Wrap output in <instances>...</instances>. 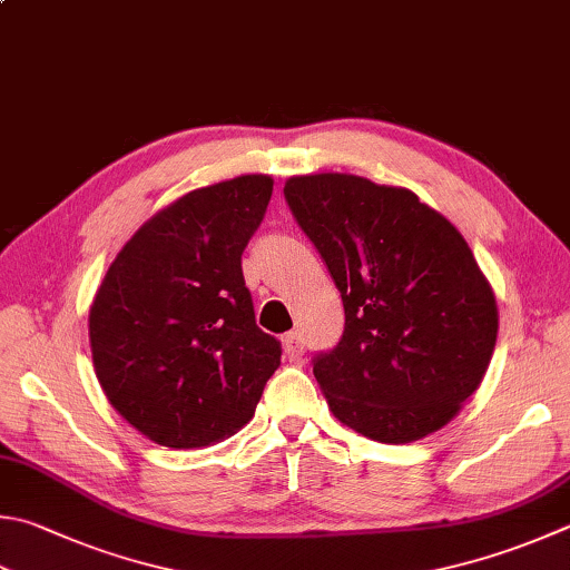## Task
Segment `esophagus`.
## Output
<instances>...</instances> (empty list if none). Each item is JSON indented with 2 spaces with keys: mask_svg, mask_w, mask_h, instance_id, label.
<instances>
[{
  "mask_svg": "<svg viewBox=\"0 0 570 570\" xmlns=\"http://www.w3.org/2000/svg\"><path fill=\"white\" fill-rule=\"evenodd\" d=\"M285 352H287V357L289 360H303V354H305V337H303V332H287L285 335Z\"/></svg>",
  "mask_w": 570,
  "mask_h": 570,
  "instance_id": "1",
  "label": "esophagus"
}]
</instances>
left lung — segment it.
<instances>
[{
    "instance_id": "8db88e82",
    "label": "left lung",
    "mask_w": 570,
    "mask_h": 570,
    "mask_svg": "<svg viewBox=\"0 0 570 570\" xmlns=\"http://www.w3.org/2000/svg\"><path fill=\"white\" fill-rule=\"evenodd\" d=\"M285 200L345 305L313 374L342 424L384 444L442 429L497 345L491 285L461 233L412 190L347 174L295 176Z\"/></svg>"
}]
</instances>
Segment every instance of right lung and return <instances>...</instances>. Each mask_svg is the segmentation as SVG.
Returning a JSON list of instances; mask_svg holds the SVG:
<instances>
[{
    "mask_svg": "<svg viewBox=\"0 0 570 570\" xmlns=\"http://www.w3.org/2000/svg\"><path fill=\"white\" fill-rule=\"evenodd\" d=\"M271 196L267 176L186 193L138 228L94 297L96 377L114 410L160 446L235 434L281 367V340L255 325L243 277Z\"/></svg>",
    "mask_w": 570,
    "mask_h": 570,
    "instance_id": "add662e5",
    "label": "right lung"
}]
</instances>
